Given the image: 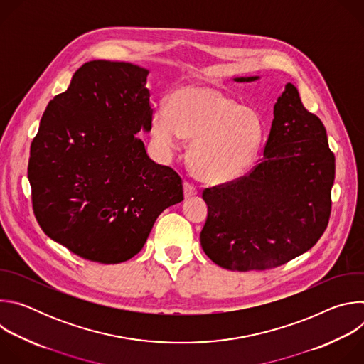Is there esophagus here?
<instances>
[{
  "mask_svg": "<svg viewBox=\"0 0 364 364\" xmlns=\"http://www.w3.org/2000/svg\"><path fill=\"white\" fill-rule=\"evenodd\" d=\"M183 187H184V197H186V198L193 197V196H196V194L198 193V190L196 188V186L191 184V183H188V181H184Z\"/></svg>",
  "mask_w": 364,
  "mask_h": 364,
  "instance_id": "esophagus-1",
  "label": "esophagus"
}]
</instances>
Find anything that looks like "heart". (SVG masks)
Segmentation results:
<instances>
[{
  "label": "heart",
  "mask_w": 364,
  "mask_h": 364,
  "mask_svg": "<svg viewBox=\"0 0 364 364\" xmlns=\"http://www.w3.org/2000/svg\"><path fill=\"white\" fill-rule=\"evenodd\" d=\"M151 132L168 151L181 136L191 139L188 160L194 173L207 183H226L255 160L264 138V122L225 92L187 83L170 93L167 108L154 111Z\"/></svg>",
  "instance_id": "obj_1"
}]
</instances>
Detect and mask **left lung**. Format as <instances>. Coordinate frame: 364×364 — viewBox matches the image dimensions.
<instances>
[{"label":"left lung","instance_id":"obj_1","mask_svg":"<svg viewBox=\"0 0 364 364\" xmlns=\"http://www.w3.org/2000/svg\"><path fill=\"white\" fill-rule=\"evenodd\" d=\"M334 176L326 127L287 83L274 107L264 159L246 176L203 191L209 207L200 233L204 253L216 265L240 272L289 262L327 229Z\"/></svg>","mask_w":364,"mask_h":364}]
</instances>
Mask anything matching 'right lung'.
I'll list each match as a JSON object with an SVG mask.
<instances>
[{"label": "right lung", "mask_w": 364, "mask_h": 364, "mask_svg": "<svg viewBox=\"0 0 364 364\" xmlns=\"http://www.w3.org/2000/svg\"><path fill=\"white\" fill-rule=\"evenodd\" d=\"M148 70L92 60L48 102L30 148L28 181L43 232L99 264L135 256L181 177L155 164L136 134L151 129Z\"/></svg>", "instance_id": "1"}]
</instances>
